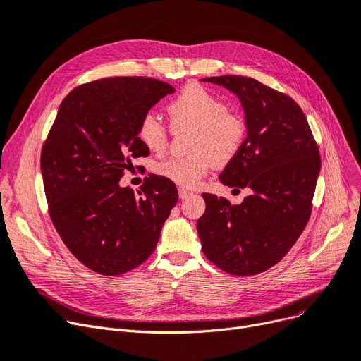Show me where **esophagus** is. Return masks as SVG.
I'll return each mask as SVG.
<instances>
[{"label":"esophagus","instance_id":"1","mask_svg":"<svg viewBox=\"0 0 361 361\" xmlns=\"http://www.w3.org/2000/svg\"><path fill=\"white\" fill-rule=\"evenodd\" d=\"M193 193L190 192V190H185V189H178V196H180V199H185V197H189V196H192Z\"/></svg>","mask_w":361,"mask_h":361}]
</instances>
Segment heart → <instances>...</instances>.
<instances>
[{"instance_id":"obj_1","label":"heart","mask_w":361,"mask_h":361,"mask_svg":"<svg viewBox=\"0 0 361 361\" xmlns=\"http://www.w3.org/2000/svg\"><path fill=\"white\" fill-rule=\"evenodd\" d=\"M173 129L193 128L189 156H172L156 164L154 172L181 188H196L209 168L226 165L241 152L247 123L241 114L226 109V104L201 85L185 86L166 105ZM137 135L147 150L162 154L169 141V130L152 113L141 117Z\"/></svg>"}]
</instances>
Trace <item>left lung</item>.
Segmentation results:
<instances>
[{"label": "left lung", "instance_id": "left-lung-1", "mask_svg": "<svg viewBox=\"0 0 361 361\" xmlns=\"http://www.w3.org/2000/svg\"><path fill=\"white\" fill-rule=\"evenodd\" d=\"M204 82L229 89L243 104L247 138L220 181L251 193L239 205L204 193L199 239L221 271L257 275L287 255L311 217L322 168L318 145L302 109L286 93L243 75Z\"/></svg>", "mask_w": 361, "mask_h": 361}]
</instances>
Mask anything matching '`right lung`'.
I'll list each match as a JSON object with an SVG mask.
<instances>
[{"label":"right lung","instance_id":"right-lung-1","mask_svg":"<svg viewBox=\"0 0 361 361\" xmlns=\"http://www.w3.org/2000/svg\"><path fill=\"white\" fill-rule=\"evenodd\" d=\"M171 85L152 77H106L80 85L59 105L42 150L49 214L74 257L113 276L154 251L178 201L176 184L150 176L138 193L118 184L133 157L150 152L137 129Z\"/></svg>","mask_w":361,"mask_h":361}]
</instances>
